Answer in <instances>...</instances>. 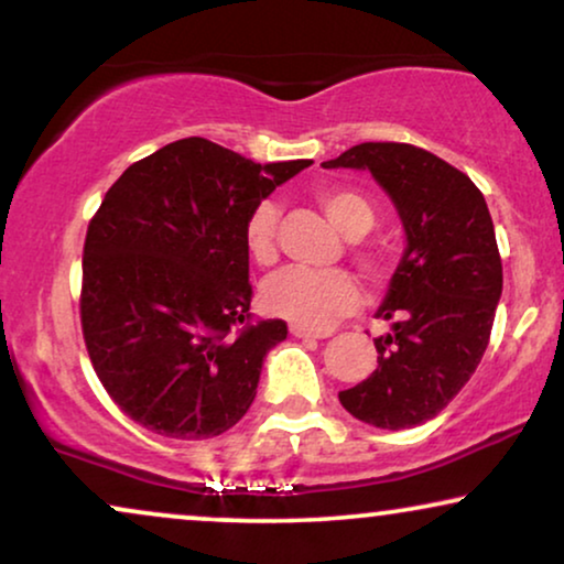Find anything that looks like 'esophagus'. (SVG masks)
<instances>
[{
  "label": "esophagus",
  "mask_w": 564,
  "mask_h": 564,
  "mask_svg": "<svg viewBox=\"0 0 564 564\" xmlns=\"http://www.w3.org/2000/svg\"><path fill=\"white\" fill-rule=\"evenodd\" d=\"M290 334L295 338H328L330 330H315V328H305V326H297V323H292Z\"/></svg>",
  "instance_id": "obj_1"
}]
</instances>
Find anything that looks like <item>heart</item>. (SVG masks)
Here are the masks:
<instances>
[{
	"label": "heart",
	"mask_w": 564,
	"mask_h": 564,
	"mask_svg": "<svg viewBox=\"0 0 564 564\" xmlns=\"http://www.w3.org/2000/svg\"><path fill=\"white\" fill-rule=\"evenodd\" d=\"M318 203L344 236H365L375 226V207L359 192L323 189ZM276 223H280V210L269 199L253 207L246 218V251L261 267L272 264L276 259ZM357 261L372 274L382 269V253L377 249H357ZM357 300V282L344 269L284 267L269 276L261 288V303L269 313L311 328L334 323L338 315L351 311Z\"/></svg>",
	"instance_id": "heart-1"
}]
</instances>
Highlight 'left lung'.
Instances as JSON below:
<instances>
[{
  "mask_svg": "<svg viewBox=\"0 0 564 564\" xmlns=\"http://www.w3.org/2000/svg\"><path fill=\"white\" fill-rule=\"evenodd\" d=\"M326 169H367L405 228V253L377 318L375 372L338 400L369 426L400 431L434 419L475 375L503 292L496 228L467 174L411 143H359Z\"/></svg>",
  "mask_w": 564,
  "mask_h": 564,
  "instance_id": "left-lung-1",
  "label": "left lung"
}]
</instances>
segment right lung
Returning <instances> with one entry per match:
<instances>
[{
  "label": "right lung",
  "instance_id": "right-lung-1",
  "mask_svg": "<svg viewBox=\"0 0 564 564\" xmlns=\"http://www.w3.org/2000/svg\"><path fill=\"white\" fill-rule=\"evenodd\" d=\"M313 161L253 164L182 138L130 164L89 220L82 330L91 367L126 415L199 442L236 426L257 398L284 321H251L243 226Z\"/></svg>",
  "mask_w": 564,
  "mask_h": 564
}]
</instances>
